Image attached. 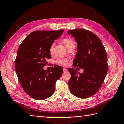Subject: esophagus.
Returning <instances> with one entry per match:
<instances>
[{"label": "esophagus", "mask_w": 124, "mask_h": 124, "mask_svg": "<svg viewBox=\"0 0 124 124\" xmlns=\"http://www.w3.org/2000/svg\"><path fill=\"white\" fill-rule=\"evenodd\" d=\"M67 71H68V70H67V69H66V68H63V71H64V72H67Z\"/></svg>", "instance_id": "esophagus-1"}]
</instances>
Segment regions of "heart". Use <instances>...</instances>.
I'll use <instances>...</instances> for the list:
<instances>
[{"instance_id": "heart-1", "label": "heart", "mask_w": 124, "mask_h": 124, "mask_svg": "<svg viewBox=\"0 0 124 124\" xmlns=\"http://www.w3.org/2000/svg\"><path fill=\"white\" fill-rule=\"evenodd\" d=\"M63 43L65 45V46L67 47V49L72 46L75 47V43L72 39L65 38L63 40ZM54 43H53L51 45V46H50V48H49V52L50 54H53L54 53ZM67 62H68V59H64V58H59L57 60V62L58 64L63 66L67 65Z\"/></svg>"}]
</instances>
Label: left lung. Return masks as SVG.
<instances>
[{
    "label": "left lung",
    "mask_w": 124,
    "mask_h": 124,
    "mask_svg": "<svg viewBox=\"0 0 124 124\" xmlns=\"http://www.w3.org/2000/svg\"><path fill=\"white\" fill-rule=\"evenodd\" d=\"M67 34L74 37L78 44L73 65L84 70L79 75L74 68L68 69L71 74L68 81L70 90L78 98H88L97 93L106 77L108 70L106 50L98 37L88 30H70Z\"/></svg>",
    "instance_id": "left-lung-1"
}]
</instances>
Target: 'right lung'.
<instances>
[{
	"label": "right lung",
	"mask_w": 124,
	"mask_h": 124,
	"mask_svg": "<svg viewBox=\"0 0 124 124\" xmlns=\"http://www.w3.org/2000/svg\"><path fill=\"white\" fill-rule=\"evenodd\" d=\"M64 30L36 31L26 37L19 46L15 62L18 80L25 92L32 98L43 100L52 95L56 82L63 73L60 66L49 71L43 67L50 58L51 45Z\"/></svg>",
	"instance_id": "add662e5"
}]
</instances>
